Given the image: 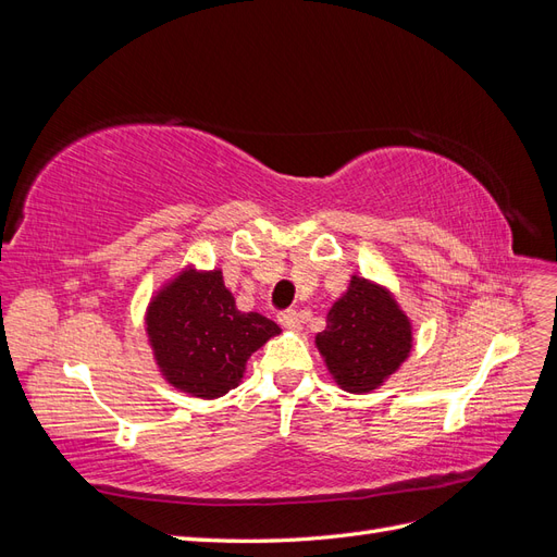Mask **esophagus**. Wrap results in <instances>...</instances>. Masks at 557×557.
Here are the masks:
<instances>
[{
  "mask_svg": "<svg viewBox=\"0 0 557 557\" xmlns=\"http://www.w3.org/2000/svg\"><path fill=\"white\" fill-rule=\"evenodd\" d=\"M278 323H281L283 327H288V330H299V325H301V318H299V313H297V311H293V309H285V311H281V313H278Z\"/></svg>",
  "mask_w": 557,
  "mask_h": 557,
  "instance_id": "1",
  "label": "esophagus"
}]
</instances>
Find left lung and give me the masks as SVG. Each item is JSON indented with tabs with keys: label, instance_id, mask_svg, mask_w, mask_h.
I'll return each mask as SVG.
<instances>
[{
	"label": "left lung",
	"instance_id": "obj_1",
	"mask_svg": "<svg viewBox=\"0 0 557 557\" xmlns=\"http://www.w3.org/2000/svg\"><path fill=\"white\" fill-rule=\"evenodd\" d=\"M332 379L348 393H369L411 352V323L381 285L352 276L315 336Z\"/></svg>",
	"mask_w": 557,
	"mask_h": 557
}]
</instances>
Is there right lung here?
I'll list each match as a JSON object with an SVG mask.
<instances>
[{
  "label": "right lung",
  "instance_id": "right-lung-1",
  "mask_svg": "<svg viewBox=\"0 0 557 557\" xmlns=\"http://www.w3.org/2000/svg\"><path fill=\"white\" fill-rule=\"evenodd\" d=\"M146 332L166 381L181 393L215 399L242 383L246 360L281 327L239 311L218 269H185L150 301Z\"/></svg>",
  "mask_w": 557,
  "mask_h": 557
}]
</instances>
